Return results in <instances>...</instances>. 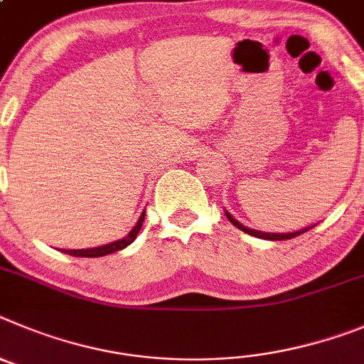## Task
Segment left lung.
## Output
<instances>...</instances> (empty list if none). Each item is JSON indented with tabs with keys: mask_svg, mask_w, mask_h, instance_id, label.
I'll use <instances>...</instances> for the list:
<instances>
[{
	"mask_svg": "<svg viewBox=\"0 0 364 364\" xmlns=\"http://www.w3.org/2000/svg\"><path fill=\"white\" fill-rule=\"evenodd\" d=\"M225 214H227V218H228V221L232 223V225H234L235 228H239V230H243L245 234H250V235H255V237H259V239H270V241H287V239H292V237H297V235H301V234H304V232H309L310 228L312 227H309V228H303V230H297V232H290V234H268V232H259V230H250V228H247L245 227V225H241V223L237 221V219H234L232 218L230 214H228V212H225Z\"/></svg>",
	"mask_w": 364,
	"mask_h": 364,
	"instance_id": "8db88e82",
	"label": "left lung"
}]
</instances>
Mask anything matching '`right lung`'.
<instances>
[{
    "mask_svg": "<svg viewBox=\"0 0 364 364\" xmlns=\"http://www.w3.org/2000/svg\"><path fill=\"white\" fill-rule=\"evenodd\" d=\"M143 221H145V212L141 214V218L137 219L136 227L130 230L129 235H125L123 239H119V241H114V243H110V245H103V247H97V248H87V250L83 248V250H61V252H65V254H68V255H74V257H101V255L114 254V252L123 250V248L129 247L130 243H134L136 235L139 234V230H141Z\"/></svg>",
    "mask_w": 364,
    "mask_h": 364,
    "instance_id": "add662e5",
    "label": "right lung"
}]
</instances>
